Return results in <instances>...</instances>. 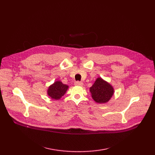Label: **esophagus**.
<instances>
[{"instance_id":"34e87169","label":"esophagus","mask_w":155,"mask_h":155,"mask_svg":"<svg viewBox=\"0 0 155 155\" xmlns=\"http://www.w3.org/2000/svg\"><path fill=\"white\" fill-rule=\"evenodd\" d=\"M75 85H78V86H82V85H83V83L82 82H79V81H77V82H75Z\"/></svg>"}]
</instances>
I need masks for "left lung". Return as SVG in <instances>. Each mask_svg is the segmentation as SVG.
Instances as JSON below:
<instances>
[{
	"label": "left lung",
	"instance_id": "8db88e82",
	"mask_svg": "<svg viewBox=\"0 0 155 155\" xmlns=\"http://www.w3.org/2000/svg\"><path fill=\"white\" fill-rule=\"evenodd\" d=\"M93 99L97 103H105L109 101L114 94L112 87L101 78H98L90 88Z\"/></svg>",
	"mask_w": 155,
	"mask_h": 155
}]
</instances>
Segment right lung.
Instances as JSON below:
<instances>
[{"instance_id": "1", "label": "right lung", "mask_w": 155, "mask_h": 155, "mask_svg": "<svg viewBox=\"0 0 155 155\" xmlns=\"http://www.w3.org/2000/svg\"><path fill=\"white\" fill-rule=\"evenodd\" d=\"M68 88V86L62 84L61 82H56L52 85L49 87L48 94L51 99L58 100L64 94Z\"/></svg>"}]
</instances>
